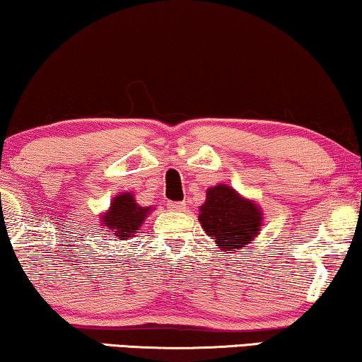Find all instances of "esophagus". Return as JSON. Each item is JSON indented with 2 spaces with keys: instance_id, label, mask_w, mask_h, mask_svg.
Here are the masks:
<instances>
[{
  "instance_id": "obj_1",
  "label": "esophagus",
  "mask_w": 362,
  "mask_h": 362,
  "mask_svg": "<svg viewBox=\"0 0 362 362\" xmlns=\"http://www.w3.org/2000/svg\"><path fill=\"white\" fill-rule=\"evenodd\" d=\"M168 209L173 212H182L186 211V202H170Z\"/></svg>"
}]
</instances>
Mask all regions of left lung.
<instances>
[{
  "label": "left lung",
  "instance_id": "8db88e82",
  "mask_svg": "<svg viewBox=\"0 0 362 362\" xmlns=\"http://www.w3.org/2000/svg\"><path fill=\"white\" fill-rule=\"evenodd\" d=\"M199 211L202 228L225 253L245 248L263 227V212L255 201L240 196L227 185L209 187L206 202Z\"/></svg>",
  "mask_w": 362,
  "mask_h": 362
}]
</instances>
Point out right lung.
Returning a JSON list of instances; mask_svg holds the SVG:
<instances>
[{
  "mask_svg": "<svg viewBox=\"0 0 362 362\" xmlns=\"http://www.w3.org/2000/svg\"><path fill=\"white\" fill-rule=\"evenodd\" d=\"M150 212L151 207H142L135 202L132 192H122L114 197L109 211L101 216L103 228L111 230L114 237L129 240Z\"/></svg>",
  "mask_w": 362,
  "mask_h": 362,
  "instance_id": "obj_1",
  "label": "right lung"
}]
</instances>
